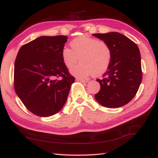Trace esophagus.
I'll list each match as a JSON object with an SVG mask.
<instances>
[{"instance_id":"34e87169","label":"esophagus","mask_w":158,"mask_h":158,"mask_svg":"<svg viewBox=\"0 0 158 158\" xmlns=\"http://www.w3.org/2000/svg\"><path fill=\"white\" fill-rule=\"evenodd\" d=\"M77 81H79L81 82V83H83V84H85V83H88V81H85V80H83V79H80V78H77L76 79Z\"/></svg>"}]
</instances>
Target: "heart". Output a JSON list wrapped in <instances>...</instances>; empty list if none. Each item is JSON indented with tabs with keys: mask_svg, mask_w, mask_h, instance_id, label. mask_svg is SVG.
Segmentation results:
<instances>
[{
	"mask_svg": "<svg viewBox=\"0 0 158 158\" xmlns=\"http://www.w3.org/2000/svg\"><path fill=\"white\" fill-rule=\"evenodd\" d=\"M71 48L64 47L62 58L64 65L72 68L71 73L80 78L94 74L100 76L109 69L112 58L111 47L106 42L88 36H81L71 41Z\"/></svg>",
	"mask_w": 158,
	"mask_h": 158,
	"instance_id": "heart-1",
	"label": "heart"
}]
</instances>
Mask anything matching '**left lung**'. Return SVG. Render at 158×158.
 <instances>
[{"label": "left lung", "instance_id": "8db88e82", "mask_svg": "<svg viewBox=\"0 0 158 158\" xmlns=\"http://www.w3.org/2000/svg\"><path fill=\"white\" fill-rule=\"evenodd\" d=\"M112 51L111 62L103 79H97L101 89L95 98L103 106L118 108L132 99L142 79L141 56L137 45L118 32L94 34Z\"/></svg>", "mask_w": 158, "mask_h": 158}]
</instances>
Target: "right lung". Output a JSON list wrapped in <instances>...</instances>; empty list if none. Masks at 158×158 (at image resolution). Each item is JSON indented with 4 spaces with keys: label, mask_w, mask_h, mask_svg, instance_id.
Listing matches in <instances>:
<instances>
[{
    "label": "right lung",
    "mask_w": 158,
    "mask_h": 158,
    "mask_svg": "<svg viewBox=\"0 0 158 158\" xmlns=\"http://www.w3.org/2000/svg\"><path fill=\"white\" fill-rule=\"evenodd\" d=\"M66 36H42L23 45L14 64V88L36 116H52L65 103L75 77L62 58Z\"/></svg>",
    "instance_id": "right-lung-1"
}]
</instances>
